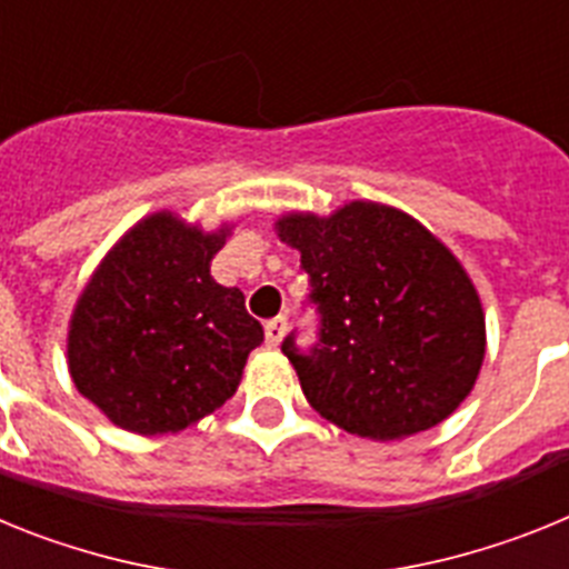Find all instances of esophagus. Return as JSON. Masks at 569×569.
<instances>
[{
  "label": "esophagus",
  "instance_id": "1",
  "mask_svg": "<svg viewBox=\"0 0 569 569\" xmlns=\"http://www.w3.org/2000/svg\"><path fill=\"white\" fill-rule=\"evenodd\" d=\"M284 330H288V316H276V319H270L268 325H264V339H268V345H279V341L284 339Z\"/></svg>",
  "mask_w": 569,
  "mask_h": 569
}]
</instances>
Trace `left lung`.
Returning a JSON list of instances; mask_svg holds the SVG:
<instances>
[{
    "label": "left lung",
    "instance_id": "1",
    "mask_svg": "<svg viewBox=\"0 0 569 569\" xmlns=\"http://www.w3.org/2000/svg\"><path fill=\"white\" fill-rule=\"evenodd\" d=\"M321 313L319 345L284 339L301 393L347 433L393 441L441 425L470 396L487 350L479 290L453 250L399 208L356 199L284 213Z\"/></svg>",
    "mask_w": 569,
    "mask_h": 569
}]
</instances>
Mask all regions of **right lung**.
<instances>
[{
	"mask_svg": "<svg viewBox=\"0 0 569 569\" xmlns=\"http://www.w3.org/2000/svg\"><path fill=\"white\" fill-rule=\"evenodd\" d=\"M230 230H202L170 210L144 216L79 293L70 379L128 433H179L219 410L264 339L244 293L210 276Z\"/></svg>",
	"mask_w": 569,
	"mask_h": 569,
	"instance_id": "add662e5",
	"label": "right lung"
}]
</instances>
